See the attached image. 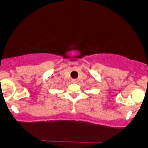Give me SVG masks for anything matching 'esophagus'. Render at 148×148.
<instances>
[{
	"label": "esophagus",
	"instance_id": "esophagus-1",
	"mask_svg": "<svg viewBox=\"0 0 148 148\" xmlns=\"http://www.w3.org/2000/svg\"><path fill=\"white\" fill-rule=\"evenodd\" d=\"M73 82H75V81H73Z\"/></svg>",
	"mask_w": 148,
	"mask_h": 148
}]
</instances>
